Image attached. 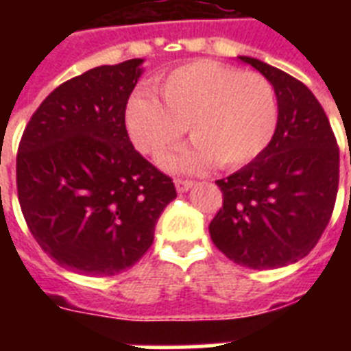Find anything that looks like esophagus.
Masks as SVG:
<instances>
[{"mask_svg": "<svg viewBox=\"0 0 351 351\" xmlns=\"http://www.w3.org/2000/svg\"><path fill=\"white\" fill-rule=\"evenodd\" d=\"M193 184H195V182H193V180H184V178H176V180H175L176 191H178V193L189 191V189H191V187H193Z\"/></svg>", "mask_w": 351, "mask_h": 351, "instance_id": "34e87169", "label": "esophagus"}]
</instances>
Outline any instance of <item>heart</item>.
<instances>
[{
  "label": "heart",
  "mask_w": 351,
  "mask_h": 351,
  "mask_svg": "<svg viewBox=\"0 0 351 351\" xmlns=\"http://www.w3.org/2000/svg\"><path fill=\"white\" fill-rule=\"evenodd\" d=\"M149 93L131 96L125 127L140 153L162 160L187 131L195 140L169 162L173 169H222L250 164L269 145L278 123L271 82L255 71H240L215 60H195L156 82Z\"/></svg>",
  "instance_id": "b5f03b06"
}]
</instances>
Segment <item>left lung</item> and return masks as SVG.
Masks as SVG:
<instances>
[{"instance_id":"8db88e82","label":"left lung","mask_w":351,"mask_h":351,"mask_svg":"<svg viewBox=\"0 0 351 351\" xmlns=\"http://www.w3.org/2000/svg\"><path fill=\"white\" fill-rule=\"evenodd\" d=\"M271 82L278 123L261 156L217 180L224 204L209 224L230 261L273 269L304 258L332 219L339 189V147L313 93L288 73L240 56Z\"/></svg>"}]
</instances>
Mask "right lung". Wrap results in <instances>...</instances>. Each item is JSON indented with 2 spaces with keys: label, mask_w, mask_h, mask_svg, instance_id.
<instances>
[{
  "label": "right lung",
  "mask_w": 351,
  "mask_h": 351,
  "mask_svg": "<svg viewBox=\"0 0 351 351\" xmlns=\"http://www.w3.org/2000/svg\"><path fill=\"white\" fill-rule=\"evenodd\" d=\"M142 62L101 65L56 87L19 142L25 222L52 261L76 273L109 277L136 264L176 197L173 180L127 134V100Z\"/></svg>",
  "instance_id": "1"
}]
</instances>
